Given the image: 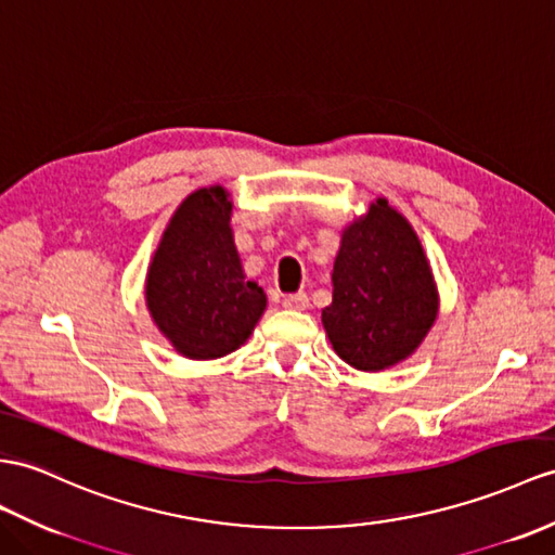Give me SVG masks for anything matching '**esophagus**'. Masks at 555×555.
<instances>
[{"mask_svg": "<svg viewBox=\"0 0 555 555\" xmlns=\"http://www.w3.org/2000/svg\"><path fill=\"white\" fill-rule=\"evenodd\" d=\"M282 306H285L287 310H306L308 308V296L304 292L299 294H289L282 299Z\"/></svg>", "mask_w": 555, "mask_h": 555, "instance_id": "1", "label": "esophagus"}]
</instances>
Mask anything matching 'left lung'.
Wrapping results in <instances>:
<instances>
[{
	"label": "left lung",
	"mask_w": 555,
	"mask_h": 555,
	"mask_svg": "<svg viewBox=\"0 0 555 555\" xmlns=\"http://www.w3.org/2000/svg\"><path fill=\"white\" fill-rule=\"evenodd\" d=\"M332 287L322 327L336 356L360 372L408 360L438 318V287L422 240L384 197L341 231Z\"/></svg>",
	"instance_id": "obj_1"
}]
</instances>
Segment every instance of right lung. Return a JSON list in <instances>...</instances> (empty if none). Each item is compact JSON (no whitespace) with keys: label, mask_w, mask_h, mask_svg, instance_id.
<instances>
[{"label":"right lung","mask_w":555,"mask_h":555,"mask_svg":"<svg viewBox=\"0 0 555 555\" xmlns=\"http://www.w3.org/2000/svg\"><path fill=\"white\" fill-rule=\"evenodd\" d=\"M233 199L199 188L173 211L145 275V306L162 336L188 360H216L245 344L266 310L235 247Z\"/></svg>","instance_id":"1"}]
</instances>
